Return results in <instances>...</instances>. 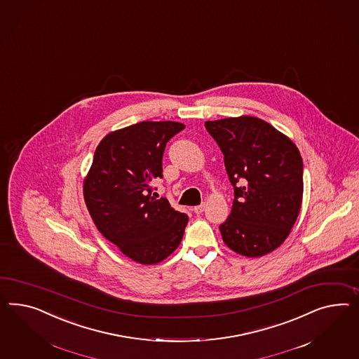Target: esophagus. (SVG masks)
Returning a JSON list of instances; mask_svg holds the SVG:
<instances>
[{"mask_svg":"<svg viewBox=\"0 0 359 359\" xmlns=\"http://www.w3.org/2000/svg\"><path fill=\"white\" fill-rule=\"evenodd\" d=\"M205 210V204L197 205V206H194V212L196 214H201Z\"/></svg>","mask_w":359,"mask_h":359,"instance_id":"obj_1","label":"esophagus"}]
</instances>
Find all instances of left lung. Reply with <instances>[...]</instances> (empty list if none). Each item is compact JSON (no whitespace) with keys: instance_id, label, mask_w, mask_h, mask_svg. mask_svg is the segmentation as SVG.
<instances>
[{"instance_id":"8db88e82","label":"left lung","mask_w":359,"mask_h":359,"mask_svg":"<svg viewBox=\"0 0 359 359\" xmlns=\"http://www.w3.org/2000/svg\"><path fill=\"white\" fill-rule=\"evenodd\" d=\"M205 128L222 151L233 187L231 213L219 226L223 242L247 257L274 251L301 210L303 161L298 147L257 117L206 121Z\"/></svg>"}]
</instances>
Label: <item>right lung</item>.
<instances>
[{
  "mask_svg": "<svg viewBox=\"0 0 359 359\" xmlns=\"http://www.w3.org/2000/svg\"><path fill=\"white\" fill-rule=\"evenodd\" d=\"M184 124L142 121L107 135L97 145L83 196L97 230L129 259L151 265L183 239L188 215L151 196L162 175L165 144Z\"/></svg>",
  "mask_w": 359,
  "mask_h": 359,
  "instance_id": "1",
  "label": "right lung"
}]
</instances>
